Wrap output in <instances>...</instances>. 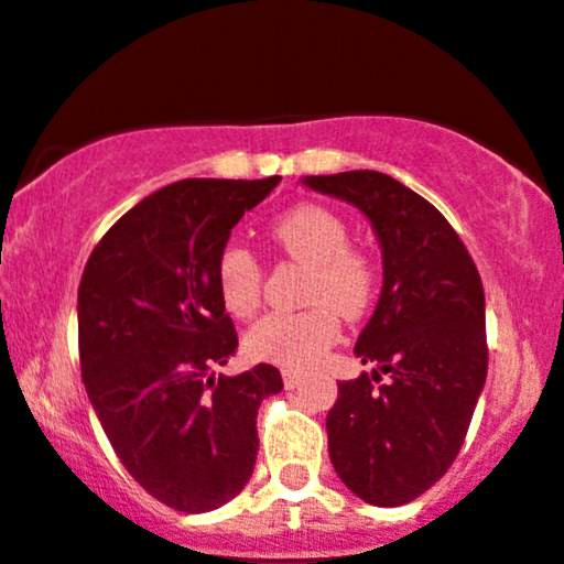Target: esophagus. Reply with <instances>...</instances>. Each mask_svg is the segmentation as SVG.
Listing matches in <instances>:
<instances>
[{"mask_svg":"<svg viewBox=\"0 0 564 564\" xmlns=\"http://www.w3.org/2000/svg\"><path fill=\"white\" fill-rule=\"evenodd\" d=\"M283 384H286V390H296V387L302 384V377L296 371H283Z\"/></svg>","mask_w":564,"mask_h":564,"instance_id":"esophagus-1","label":"esophagus"}]
</instances>
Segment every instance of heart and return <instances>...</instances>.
<instances>
[{
  "instance_id": "1",
  "label": "heart",
  "mask_w": 564,
  "mask_h": 564,
  "mask_svg": "<svg viewBox=\"0 0 564 564\" xmlns=\"http://www.w3.org/2000/svg\"><path fill=\"white\" fill-rule=\"evenodd\" d=\"M270 236L283 254L310 268L304 313L264 315L246 334V349L291 371L318 366L339 336V315L358 318L371 304L377 289L368 257L349 249L347 225L334 212L302 204L281 215ZM217 286L232 315L254 313L260 304V264L246 249L230 246L217 262Z\"/></svg>"
}]
</instances>
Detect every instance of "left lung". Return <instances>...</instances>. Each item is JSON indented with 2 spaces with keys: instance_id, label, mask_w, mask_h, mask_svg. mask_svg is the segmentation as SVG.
<instances>
[{
  "instance_id": "8db88e82",
  "label": "left lung",
  "mask_w": 564,
  "mask_h": 564,
  "mask_svg": "<svg viewBox=\"0 0 564 564\" xmlns=\"http://www.w3.org/2000/svg\"><path fill=\"white\" fill-rule=\"evenodd\" d=\"M302 185L355 206L379 241L381 294L355 341L373 368L339 381L326 432L339 480L366 503L400 507L448 471L485 387L480 273L448 219L390 174H313Z\"/></svg>"
}]
</instances>
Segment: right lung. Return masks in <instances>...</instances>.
<instances>
[{"label":"right lung","mask_w":564,"mask_h":564,"mask_svg":"<svg viewBox=\"0 0 564 564\" xmlns=\"http://www.w3.org/2000/svg\"><path fill=\"white\" fill-rule=\"evenodd\" d=\"M281 177L180 180L142 198L95 246L79 283V358L102 430L129 475L166 507L200 514L236 498L254 471L257 411L283 390L236 355L217 262L243 212Z\"/></svg>","instance_id":"1"}]
</instances>
